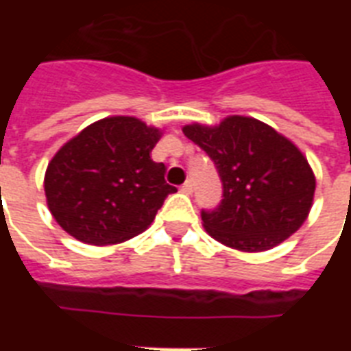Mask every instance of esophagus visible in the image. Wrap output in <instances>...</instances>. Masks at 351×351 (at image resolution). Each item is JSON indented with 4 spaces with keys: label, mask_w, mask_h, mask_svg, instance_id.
I'll return each mask as SVG.
<instances>
[{
    "label": "esophagus",
    "mask_w": 351,
    "mask_h": 351,
    "mask_svg": "<svg viewBox=\"0 0 351 351\" xmlns=\"http://www.w3.org/2000/svg\"><path fill=\"white\" fill-rule=\"evenodd\" d=\"M182 193H186V195H191L193 193V182L187 180L184 186H182Z\"/></svg>",
    "instance_id": "1"
}]
</instances>
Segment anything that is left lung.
Listing matches in <instances>:
<instances>
[{
    "instance_id": "8db88e82",
    "label": "left lung",
    "mask_w": 351,
    "mask_h": 351,
    "mask_svg": "<svg viewBox=\"0 0 351 351\" xmlns=\"http://www.w3.org/2000/svg\"><path fill=\"white\" fill-rule=\"evenodd\" d=\"M182 131L213 160L224 186L217 211H202L211 239L231 250L261 253L282 244L313 206L315 175L302 151L271 125L231 114L215 125Z\"/></svg>"
}]
</instances>
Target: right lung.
<instances>
[{"instance_id": "add662e5", "label": "right lung", "mask_w": 351, "mask_h": 351, "mask_svg": "<svg viewBox=\"0 0 351 351\" xmlns=\"http://www.w3.org/2000/svg\"><path fill=\"white\" fill-rule=\"evenodd\" d=\"M164 131L136 117H107L63 143L43 187L60 228L90 245L120 244L153 224L165 197V165L151 158Z\"/></svg>"}]
</instances>
